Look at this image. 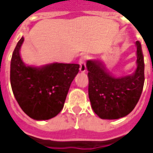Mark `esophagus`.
<instances>
[{"label": "esophagus", "mask_w": 153, "mask_h": 153, "mask_svg": "<svg viewBox=\"0 0 153 153\" xmlns=\"http://www.w3.org/2000/svg\"><path fill=\"white\" fill-rule=\"evenodd\" d=\"M79 64H80V68L79 70L81 72H85L87 70V66H86V56L81 57L79 59Z\"/></svg>", "instance_id": "esophagus-1"}]
</instances>
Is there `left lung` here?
Returning <instances> with one entry per match:
<instances>
[{
  "label": "left lung",
  "mask_w": 153,
  "mask_h": 153,
  "mask_svg": "<svg viewBox=\"0 0 153 153\" xmlns=\"http://www.w3.org/2000/svg\"><path fill=\"white\" fill-rule=\"evenodd\" d=\"M136 47L137 69L131 75L115 78L99 60L87 61L88 96L92 108L100 118H122L137 105L144 84V61L138 41Z\"/></svg>",
  "instance_id": "obj_1"
}]
</instances>
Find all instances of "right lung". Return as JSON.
I'll list each match as a JSON object with an SVG mask.
<instances>
[{
    "label": "right lung",
    "mask_w": 153,
    "mask_h": 153,
    "mask_svg": "<svg viewBox=\"0 0 153 153\" xmlns=\"http://www.w3.org/2000/svg\"><path fill=\"white\" fill-rule=\"evenodd\" d=\"M15 47L10 62V83L17 102L25 114L37 120L53 118L62 110L70 84L79 71L78 64L53 63L26 66Z\"/></svg>",
    "instance_id": "add662e5"
}]
</instances>
